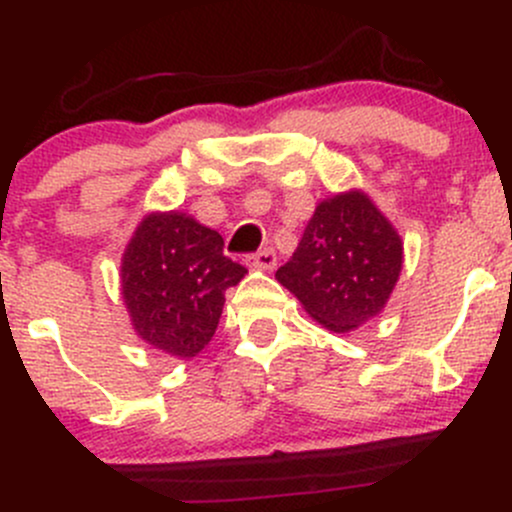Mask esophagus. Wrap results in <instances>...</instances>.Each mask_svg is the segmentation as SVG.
I'll return each mask as SVG.
<instances>
[{
	"label": "esophagus",
	"instance_id": "esophagus-1",
	"mask_svg": "<svg viewBox=\"0 0 512 512\" xmlns=\"http://www.w3.org/2000/svg\"><path fill=\"white\" fill-rule=\"evenodd\" d=\"M245 265L250 267V270H272L274 265H277V255H274L272 247H265V250L255 252V255H247L245 257Z\"/></svg>",
	"mask_w": 512,
	"mask_h": 512
}]
</instances>
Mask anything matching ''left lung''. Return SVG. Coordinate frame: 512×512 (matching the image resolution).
<instances>
[{
	"instance_id": "left-lung-1",
	"label": "left lung",
	"mask_w": 512,
	"mask_h": 512,
	"mask_svg": "<svg viewBox=\"0 0 512 512\" xmlns=\"http://www.w3.org/2000/svg\"><path fill=\"white\" fill-rule=\"evenodd\" d=\"M402 238L360 188L316 206L277 282L333 333H351L385 309L402 272Z\"/></svg>"
}]
</instances>
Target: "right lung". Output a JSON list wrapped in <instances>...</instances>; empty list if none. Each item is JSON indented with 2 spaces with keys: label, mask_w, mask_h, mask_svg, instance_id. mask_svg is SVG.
Returning a JSON list of instances; mask_svg holds the SVG:
<instances>
[{
  "label": "right lung",
  "mask_w": 512,
  "mask_h": 512,
  "mask_svg": "<svg viewBox=\"0 0 512 512\" xmlns=\"http://www.w3.org/2000/svg\"><path fill=\"white\" fill-rule=\"evenodd\" d=\"M245 274V267L223 255V238L193 215L147 213L120 265L134 333L161 353L193 358L218 328L225 289Z\"/></svg>",
  "instance_id": "obj_1"
}]
</instances>
